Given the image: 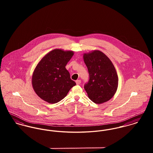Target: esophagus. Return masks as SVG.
I'll return each instance as SVG.
<instances>
[{
	"instance_id": "obj_1",
	"label": "esophagus",
	"mask_w": 153,
	"mask_h": 153,
	"mask_svg": "<svg viewBox=\"0 0 153 153\" xmlns=\"http://www.w3.org/2000/svg\"><path fill=\"white\" fill-rule=\"evenodd\" d=\"M76 85H79L80 84H81V80H76Z\"/></svg>"
}]
</instances>
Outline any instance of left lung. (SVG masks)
Returning <instances> with one entry per match:
<instances>
[{"mask_svg": "<svg viewBox=\"0 0 153 153\" xmlns=\"http://www.w3.org/2000/svg\"><path fill=\"white\" fill-rule=\"evenodd\" d=\"M89 79L84 85L89 98L100 104L109 101L115 95L118 85L116 69L109 58L98 50L83 55Z\"/></svg>", "mask_w": 153, "mask_h": 153, "instance_id": "1", "label": "left lung"}]
</instances>
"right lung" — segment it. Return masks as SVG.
<instances>
[{
	"mask_svg": "<svg viewBox=\"0 0 153 153\" xmlns=\"http://www.w3.org/2000/svg\"><path fill=\"white\" fill-rule=\"evenodd\" d=\"M74 53L72 51L53 49L46 54L36 66L32 84L36 94L45 101L50 104L60 101L76 85L65 68Z\"/></svg>",
	"mask_w": 153,
	"mask_h": 153,
	"instance_id": "obj_1",
	"label": "right lung"
}]
</instances>
